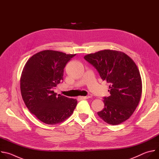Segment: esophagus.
I'll use <instances>...</instances> for the list:
<instances>
[{
  "instance_id": "1",
  "label": "esophagus",
  "mask_w": 159,
  "mask_h": 159,
  "mask_svg": "<svg viewBox=\"0 0 159 159\" xmlns=\"http://www.w3.org/2000/svg\"><path fill=\"white\" fill-rule=\"evenodd\" d=\"M79 98L81 99H87L89 98V96H80Z\"/></svg>"
}]
</instances>
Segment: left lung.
Wrapping results in <instances>:
<instances>
[{
  "label": "left lung",
  "mask_w": 159,
  "mask_h": 159,
  "mask_svg": "<svg viewBox=\"0 0 159 159\" xmlns=\"http://www.w3.org/2000/svg\"><path fill=\"white\" fill-rule=\"evenodd\" d=\"M93 65L103 80L110 84V96L104 98V108L98 112L106 123L116 125L133 115L139 104L142 82L134 61L123 52L104 50L84 56Z\"/></svg>",
  "instance_id": "left-lung-1"
}]
</instances>
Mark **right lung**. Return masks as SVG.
Returning <instances> with one entry per match:
<instances>
[{"instance_id": "right-lung-1", "label": "right lung", "mask_w": 159, "mask_h": 159, "mask_svg": "<svg viewBox=\"0 0 159 159\" xmlns=\"http://www.w3.org/2000/svg\"><path fill=\"white\" fill-rule=\"evenodd\" d=\"M76 54L43 50L33 55L22 70L20 89L26 107L39 120L56 125L69 118L77 104L75 99L57 95L53 89L63 79V69Z\"/></svg>"}]
</instances>
